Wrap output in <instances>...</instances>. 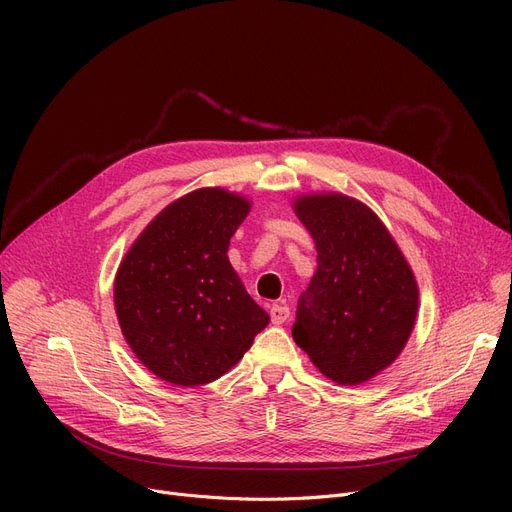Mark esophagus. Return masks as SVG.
<instances>
[{
	"label": "esophagus",
	"mask_w": 512,
	"mask_h": 512,
	"mask_svg": "<svg viewBox=\"0 0 512 512\" xmlns=\"http://www.w3.org/2000/svg\"><path fill=\"white\" fill-rule=\"evenodd\" d=\"M270 317H272V324H276V326H280V324H284V321L290 317V309L286 307V305H272V309H270Z\"/></svg>",
	"instance_id": "34e87169"
}]
</instances>
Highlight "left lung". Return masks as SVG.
Listing matches in <instances>:
<instances>
[{
  "label": "left lung",
  "instance_id": "1",
  "mask_svg": "<svg viewBox=\"0 0 512 512\" xmlns=\"http://www.w3.org/2000/svg\"><path fill=\"white\" fill-rule=\"evenodd\" d=\"M292 207L317 249L292 338L332 382L363 384L392 365L413 332L419 288L411 265L378 215L353 197L315 193Z\"/></svg>",
  "mask_w": 512,
  "mask_h": 512
}]
</instances>
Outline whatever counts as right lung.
<instances>
[{
  "label": "right lung",
  "mask_w": 512,
  "mask_h": 512,
  "mask_svg": "<svg viewBox=\"0 0 512 512\" xmlns=\"http://www.w3.org/2000/svg\"><path fill=\"white\" fill-rule=\"evenodd\" d=\"M251 201L220 186L199 188L134 240L114 282V305L132 353L174 386L218 380L270 324L228 259Z\"/></svg>",
  "instance_id": "right-lung-1"
}]
</instances>
